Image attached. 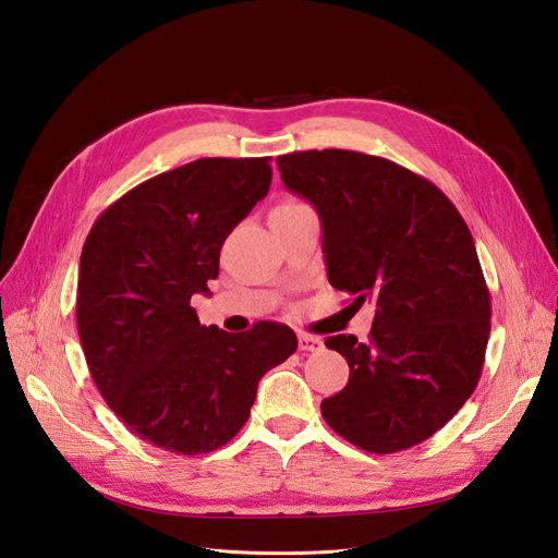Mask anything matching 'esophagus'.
Masks as SVG:
<instances>
[{
    "label": "esophagus",
    "instance_id": "obj_1",
    "mask_svg": "<svg viewBox=\"0 0 558 558\" xmlns=\"http://www.w3.org/2000/svg\"><path fill=\"white\" fill-rule=\"evenodd\" d=\"M298 347H300V351H320L324 349V340L316 335L302 332V335H298Z\"/></svg>",
    "mask_w": 558,
    "mask_h": 558
}]
</instances>
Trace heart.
Returning <instances> with one entry per match:
<instances>
[{
    "label": "heart",
    "instance_id": "1",
    "mask_svg": "<svg viewBox=\"0 0 558 558\" xmlns=\"http://www.w3.org/2000/svg\"><path fill=\"white\" fill-rule=\"evenodd\" d=\"M286 205H300V202H283V205H281V207H286Z\"/></svg>",
    "mask_w": 558,
    "mask_h": 558
}]
</instances>
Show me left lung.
<instances>
[{"mask_svg": "<svg viewBox=\"0 0 558 558\" xmlns=\"http://www.w3.org/2000/svg\"><path fill=\"white\" fill-rule=\"evenodd\" d=\"M277 165L320 218L332 289L377 307L367 344L326 340L347 359L349 381L320 414L373 453L428 440L475 391L492 332V295L463 216L428 179L386 158L326 148Z\"/></svg>", "mask_w": 558, "mask_h": 558, "instance_id": "left-lung-1", "label": "left lung"}]
</instances>
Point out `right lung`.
Masks as SVG:
<instances>
[{
  "mask_svg": "<svg viewBox=\"0 0 558 558\" xmlns=\"http://www.w3.org/2000/svg\"><path fill=\"white\" fill-rule=\"evenodd\" d=\"M269 183V158H199L116 199L83 244L76 326L88 369L113 414L165 451L230 442L263 375L298 349L289 326L230 335L199 326L191 307Z\"/></svg>",
  "mask_w": 558,
  "mask_h": 558,
  "instance_id": "add662e5",
  "label": "right lung"
}]
</instances>
